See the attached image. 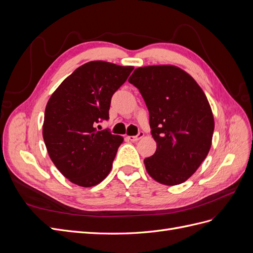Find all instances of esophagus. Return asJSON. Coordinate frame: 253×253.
Listing matches in <instances>:
<instances>
[{
	"mask_svg": "<svg viewBox=\"0 0 253 253\" xmlns=\"http://www.w3.org/2000/svg\"><path fill=\"white\" fill-rule=\"evenodd\" d=\"M142 137H143V132H139L136 136H127L126 138L128 140H131V141H137V140H139L140 138H142Z\"/></svg>",
	"mask_w": 253,
	"mask_h": 253,
	"instance_id": "obj_1",
	"label": "esophagus"
}]
</instances>
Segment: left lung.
Segmentation results:
<instances>
[{
	"label": "left lung",
	"mask_w": 253,
	"mask_h": 253,
	"mask_svg": "<svg viewBox=\"0 0 253 253\" xmlns=\"http://www.w3.org/2000/svg\"><path fill=\"white\" fill-rule=\"evenodd\" d=\"M128 82L150 114L154 155L144 159L153 179L175 186L192 176L208 155L214 131L211 106L197 82L174 65L136 68Z\"/></svg>",
	"instance_id": "8db88e82"
}]
</instances>
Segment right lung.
Segmentation results:
<instances>
[{
    "label": "right lung",
    "mask_w": 253,
    "mask_h": 253,
    "mask_svg": "<svg viewBox=\"0 0 253 253\" xmlns=\"http://www.w3.org/2000/svg\"><path fill=\"white\" fill-rule=\"evenodd\" d=\"M134 70L105 61L79 66L53 91L46 104L43 139L64 177L94 187L111 172L124 137L96 126L109 119L111 99Z\"/></svg>",
    "instance_id": "obj_1"
}]
</instances>
